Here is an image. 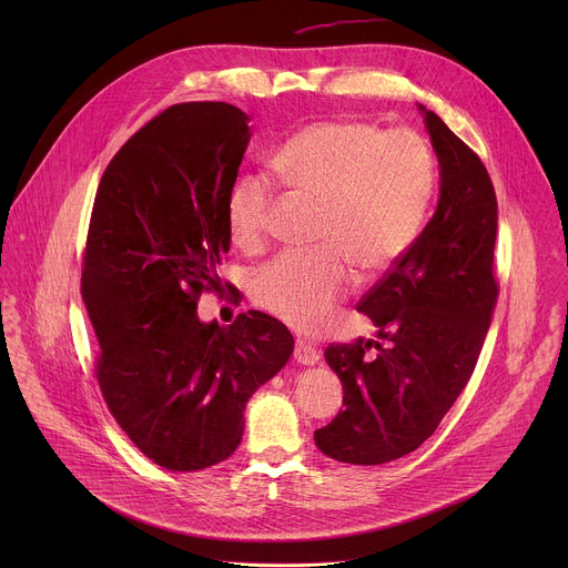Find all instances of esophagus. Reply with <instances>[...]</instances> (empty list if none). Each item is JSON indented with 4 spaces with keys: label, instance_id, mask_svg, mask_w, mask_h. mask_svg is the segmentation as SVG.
I'll return each mask as SVG.
<instances>
[{
    "label": "esophagus",
    "instance_id": "34e87169",
    "mask_svg": "<svg viewBox=\"0 0 568 568\" xmlns=\"http://www.w3.org/2000/svg\"><path fill=\"white\" fill-rule=\"evenodd\" d=\"M318 351H316V346H312L310 342H303V339H296V344H294V359L298 362V364H305V366H310V364H316L318 362Z\"/></svg>",
    "mask_w": 568,
    "mask_h": 568
}]
</instances>
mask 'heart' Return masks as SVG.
I'll return each mask as SVG.
<instances>
[{
    "instance_id": "obj_1",
    "label": "heart",
    "mask_w": 568,
    "mask_h": 568,
    "mask_svg": "<svg viewBox=\"0 0 568 568\" xmlns=\"http://www.w3.org/2000/svg\"><path fill=\"white\" fill-rule=\"evenodd\" d=\"M272 166L298 193L321 200V247L285 252L261 267L254 301L296 331H316L353 283L386 272L420 233L436 161L427 141L407 128L382 130L359 119H321L298 128L274 152ZM274 204V184L242 173L226 195V226L242 250H258Z\"/></svg>"
}]
</instances>
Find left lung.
Segmentation results:
<instances>
[{
    "instance_id": "left-lung-1",
    "label": "left lung",
    "mask_w": 568,
    "mask_h": 568,
    "mask_svg": "<svg viewBox=\"0 0 568 568\" xmlns=\"http://www.w3.org/2000/svg\"><path fill=\"white\" fill-rule=\"evenodd\" d=\"M420 110L440 164L438 209L357 303L384 344L359 337L326 348L344 412L314 443L351 465L395 460L436 432L474 373L499 296L493 180L438 114Z\"/></svg>"
}]
</instances>
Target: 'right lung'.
I'll return each instance as SVG.
<instances>
[{
    "instance_id": "right-lung-1",
    "label": "right lung",
    "mask_w": 568,
    "mask_h": 568,
    "mask_svg": "<svg viewBox=\"0 0 568 568\" xmlns=\"http://www.w3.org/2000/svg\"><path fill=\"white\" fill-rule=\"evenodd\" d=\"M250 116L220 101L178 103L108 164L83 252V294L99 339L94 375L128 438L156 465L195 471L242 440L247 399L290 359L294 339L265 312L202 323L224 292L226 195Z\"/></svg>"
}]
</instances>
